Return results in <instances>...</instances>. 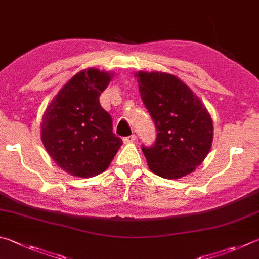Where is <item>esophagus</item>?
<instances>
[{"label": "esophagus", "mask_w": 259, "mask_h": 259, "mask_svg": "<svg viewBox=\"0 0 259 259\" xmlns=\"http://www.w3.org/2000/svg\"><path fill=\"white\" fill-rule=\"evenodd\" d=\"M137 139V137H136V135H130V136H128V137H124L123 138V143L124 144H129V143H134L135 140Z\"/></svg>", "instance_id": "34e87169"}]
</instances>
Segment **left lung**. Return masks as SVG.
<instances>
[{
  "instance_id": "1",
  "label": "left lung",
  "mask_w": 259,
  "mask_h": 259,
  "mask_svg": "<svg viewBox=\"0 0 259 259\" xmlns=\"http://www.w3.org/2000/svg\"><path fill=\"white\" fill-rule=\"evenodd\" d=\"M135 76L157 131L153 146H142L148 167L165 179L189 175L211 147L213 121L207 109L173 74L139 71Z\"/></svg>"
}]
</instances>
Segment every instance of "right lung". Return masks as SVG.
I'll use <instances>...</instances> for the list:
<instances>
[{
    "label": "right lung",
    "mask_w": 259,
    "mask_h": 259,
    "mask_svg": "<svg viewBox=\"0 0 259 259\" xmlns=\"http://www.w3.org/2000/svg\"><path fill=\"white\" fill-rule=\"evenodd\" d=\"M113 74L89 68L61 88L41 119V142L53 161L74 177L104 172L121 147L112 117L100 104Z\"/></svg>",
    "instance_id": "right-lung-1"
}]
</instances>
